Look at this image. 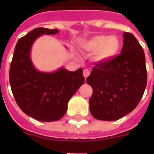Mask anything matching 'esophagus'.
<instances>
[{
	"instance_id": "1",
	"label": "esophagus",
	"mask_w": 154,
	"mask_h": 154,
	"mask_svg": "<svg viewBox=\"0 0 154 154\" xmlns=\"http://www.w3.org/2000/svg\"><path fill=\"white\" fill-rule=\"evenodd\" d=\"M89 75H90V72L87 70V69H84V70H83V76H84V77H85V78H87V77H88Z\"/></svg>"
}]
</instances>
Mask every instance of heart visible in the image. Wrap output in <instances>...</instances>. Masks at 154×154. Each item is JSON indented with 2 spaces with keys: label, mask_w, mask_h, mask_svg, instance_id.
<instances>
[{
  "label": "heart",
  "mask_w": 154,
  "mask_h": 154,
  "mask_svg": "<svg viewBox=\"0 0 154 154\" xmlns=\"http://www.w3.org/2000/svg\"><path fill=\"white\" fill-rule=\"evenodd\" d=\"M120 42L116 36L100 35L84 41L82 44V50L93 54L92 59L97 63H107L118 54Z\"/></svg>",
  "instance_id": "b5f03b06"
}]
</instances>
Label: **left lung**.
Segmentation results:
<instances>
[{"mask_svg": "<svg viewBox=\"0 0 154 154\" xmlns=\"http://www.w3.org/2000/svg\"><path fill=\"white\" fill-rule=\"evenodd\" d=\"M121 54L107 63H97L87 78L93 89L89 108L94 118L113 121L134 110L147 86L145 55L130 33L123 35Z\"/></svg>", "mask_w": 154, "mask_h": 154, "instance_id": "1", "label": "left lung"}]
</instances>
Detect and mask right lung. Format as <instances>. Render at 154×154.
<instances>
[{"mask_svg":"<svg viewBox=\"0 0 154 154\" xmlns=\"http://www.w3.org/2000/svg\"><path fill=\"white\" fill-rule=\"evenodd\" d=\"M58 32L57 29L36 28L20 38L10 68V84L17 105L27 116L43 122L60 119L67 111L69 100L85 82L82 68L71 72L61 67L46 72L34 66V43L42 35Z\"/></svg>","mask_w":154,"mask_h":154,"instance_id":"obj_1","label":"right lung"}]
</instances>
